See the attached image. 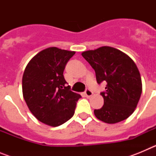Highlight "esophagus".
<instances>
[{"label":"esophagus","instance_id":"1","mask_svg":"<svg viewBox=\"0 0 156 156\" xmlns=\"http://www.w3.org/2000/svg\"><path fill=\"white\" fill-rule=\"evenodd\" d=\"M85 94H86L87 97H90V96H92V94H93V92H92L91 90H90L89 88H87V89H86V90H85Z\"/></svg>","mask_w":156,"mask_h":156}]
</instances>
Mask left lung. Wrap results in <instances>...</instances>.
I'll list each match as a JSON object with an SVG mask.
<instances>
[{"mask_svg": "<svg viewBox=\"0 0 156 156\" xmlns=\"http://www.w3.org/2000/svg\"><path fill=\"white\" fill-rule=\"evenodd\" d=\"M94 69L98 83L106 82L101 95L104 105L94 109L95 116L107 123L127 119L134 112L142 92L140 73L127 55L112 47H101L82 53Z\"/></svg>", "mask_w": 156, "mask_h": 156, "instance_id": "left-lung-1", "label": "left lung"}]
</instances>
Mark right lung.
Listing matches in <instances>:
<instances>
[{"instance_id":"obj_1","label":"right lung","mask_w":156,"mask_h":156,"mask_svg":"<svg viewBox=\"0 0 156 156\" xmlns=\"http://www.w3.org/2000/svg\"><path fill=\"white\" fill-rule=\"evenodd\" d=\"M75 51L52 47L41 51L30 61L23 76V94L32 114L41 122L58 126L71 119L79 94L70 90L63 76Z\"/></svg>"}]
</instances>
